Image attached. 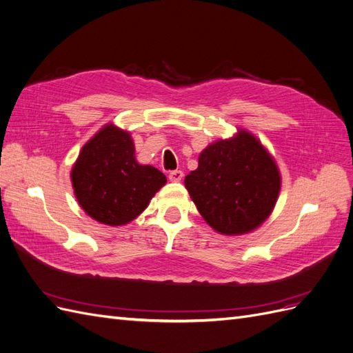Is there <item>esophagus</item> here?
Here are the masks:
<instances>
[{
  "instance_id": "esophagus-1",
  "label": "esophagus",
  "mask_w": 353,
  "mask_h": 353,
  "mask_svg": "<svg viewBox=\"0 0 353 353\" xmlns=\"http://www.w3.org/2000/svg\"><path fill=\"white\" fill-rule=\"evenodd\" d=\"M183 176H184V172L183 170H170L169 172V179L172 181V183H178V181H181L183 179Z\"/></svg>"
}]
</instances>
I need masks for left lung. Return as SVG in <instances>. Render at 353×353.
I'll use <instances>...</instances> for the list:
<instances>
[{"instance_id":"left-lung-1","label":"left lung","mask_w":353,"mask_h":353,"mask_svg":"<svg viewBox=\"0 0 353 353\" xmlns=\"http://www.w3.org/2000/svg\"><path fill=\"white\" fill-rule=\"evenodd\" d=\"M280 174L271 156L249 132L209 145L185 187L200 215L221 234L234 236L259 227L280 193Z\"/></svg>"}]
</instances>
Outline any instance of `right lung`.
<instances>
[{
	"instance_id": "right-lung-1",
	"label": "right lung",
	"mask_w": 353,
	"mask_h": 353,
	"mask_svg": "<svg viewBox=\"0 0 353 353\" xmlns=\"http://www.w3.org/2000/svg\"><path fill=\"white\" fill-rule=\"evenodd\" d=\"M70 178L81 208L112 227L135 219L166 183L159 169L137 162L131 135L113 125L82 147Z\"/></svg>"
}]
</instances>
